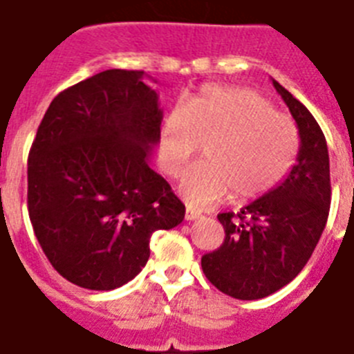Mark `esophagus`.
<instances>
[{"label":"esophagus","mask_w":354,"mask_h":354,"mask_svg":"<svg viewBox=\"0 0 354 354\" xmlns=\"http://www.w3.org/2000/svg\"><path fill=\"white\" fill-rule=\"evenodd\" d=\"M184 217H186V221H197V218H201V212L195 208H186Z\"/></svg>","instance_id":"esophagus-1"}]
</instances>
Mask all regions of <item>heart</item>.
I'll use <instances>...</instances> for the list:
<instances>
[{
    "instance_id": "obj_1",
    "label": "heart",
    "mask_w": 354,
    "mask_h": 354,
    "mask_svg": "<svg viewBox=\"0 0 354 354\" xmlns=\"http://www.w3.org/2000/svg\"><path fill=\"white\" fill-rule=\"evenodd\" d=\"M204 141V160L183 177L180 194L198 206L230 195L250 201L270 192L299 153L293 119L275 112L270 99L251 88L208 84L175 106L159 130V162L179 177Z\"/></svg>"
}]
</instances>
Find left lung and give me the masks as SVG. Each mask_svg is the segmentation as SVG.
I'll list each match as a JSON object with an SVG mask.
<instances>
[{
  "label": "left lung",
  "instance_id": "1",
  "mask_svg": "<svg viewBox=\"0 0 354 354\" xmlns=\"http://www.w3.org/2000/svg\"><path fill=\"white\" fill-rule=\"evenodd\" d=\"M299 128L297 165L277 188L236 213H221L226 236L201 259L206 279L239 300L264 299L289 284L313 255L331 204L328 142L308 108L273 79Z\"/></svg>",
  "mask_w": 354,
  "mask_h": 354
}]
</instances>
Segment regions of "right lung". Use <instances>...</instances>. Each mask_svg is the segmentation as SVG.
Returning <instances> with one entry per match:
<instances>
[{"label": "right lung", "instance_id": "obj_1", "mask_svg": "<svg viewBox=\"0 0 354 354\" xmlns=\"http://www.w3.org/2000/svg\"><path fill=\"white\" fill-rule=\"evenodd\" d=\"M142 70H104L55 95L28 153V215L54 270L110 291L148 262L150 236L184 204L150 168L159 95Z\"/></svg>", "mask_w": 354, "mask_h": 354}]
</instances>
